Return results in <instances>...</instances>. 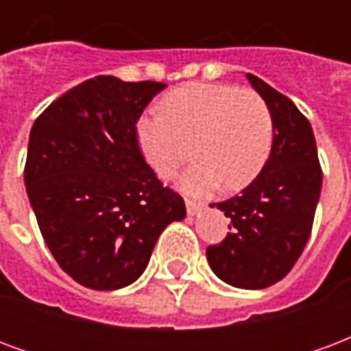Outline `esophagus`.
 Wrapping results in <instances>:
<instances>
[{"mask_svg": "<svg viewBox=\"0 0 351 351\" xmlns=\"http://www.w3.org/2000/svg\"><path fill=\"white\" fill-rule=\"evenodd\" d=\"M186 210H188L190 216H193V214H197L199 210H203V205L197 203V201H193V199H186Z\"/></svg>", "mask_w": 351, "mask_h": 351, "instance_id": "1", "label": "esophagus"}]
</instances>
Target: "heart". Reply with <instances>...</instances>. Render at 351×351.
I'll use <instances>...</instances> for the list:
<instances>
[{"label":"heart","instance_id":"heart-1","mask_svg":"<svg viewBox=\"0 0 351 351\" xmlns=\"http://www.w3.org/2000/svg\"><path fill=\"white\" fill-rule=\"evenodd\" d=\"M163 114L137 122V143L156 175L169 180L191 154L195 163L178 180L188 193L205 195L250 186L267 165L274 120L256 90L235 84L190 82L161 101Z\"/></svg>","mask_w":351,"mask_h":351}]
</instances>
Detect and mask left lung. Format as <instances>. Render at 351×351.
<instances>
[{
	"mask_svg": "<svg viewBox=\"0 0 351 351\" xmlns=\"http://www.w3.org/2000/svg\"><path fill=\"white\" fill-rule=\"evenodd\" d=\"M246 77L271 108L274 143L261 175L241 195L216 203L231 231L206 248V259L229 286L263 289L293 269L308 243L324 173L306 116L256 75Z\"/></svg>",
	"mask_w": 351,
	"mask_h": 351,
	"instance_id": "left-lung-1",
	"label": "left lung"
}]
</instances>
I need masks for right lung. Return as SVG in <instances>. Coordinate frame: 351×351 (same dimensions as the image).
Listing matches in <instances>:
<instances>
[{"instance_id":"right-lung-1","label":"right lung","mask_w":351,"mask_h":351,"mask_svg":"<svg viewBox=\"0 0 351 351\" xmlns=\"http://www.w3.org/2000/svg\"><path fill=\"white\" fill-rule=\"evenodd\" d=\"M163 88L101 75L52 101L32 128L27 197L49 250L80 286H130L161 231L186 216L137 143L138 118Z\"/></svg>"}]
</instances>
